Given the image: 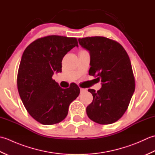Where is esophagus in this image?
Listing matches in <instances>:
<instances>
[{
	"label": "esophagus",
	"instance_id": "obj_1",
	"mask_svg": "<svg viewBox=\"0 0 155 155\" xmlns=\"http://www.w3.org/2000/svg\"><path fill=\"white\" fill-rule=\"evenodd\" d=\"M80 90H81V93H83V92H84V91H86V88H80Z\"/></svg>",
	"mask_w": 155,
	"mask_h": 155
}]
</instances>
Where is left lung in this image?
<instances>
[{
    "instance_id": "8db88e82",
    "label": "left lung",
    "mask_w": 155,
    "mask_h": 155,
    "mask_svg": "<svg viewBox=\"0 0 155 155\" xmlns=\"http://www.w3.org/2000/svg\"><path fill=\"white\" fill-rule=\"evenodd\" d=\"M78 42L91 56L88 73L102 84L97 92L88 90L93 100L87 114L97 123H113L127 110L135 88L130 58L122 45L109 38L86 37L78 38Z\"/></svg>"
}]
</instances>
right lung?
<instances>
[{"instance_id": "1", "label": "right lung", "mask_w": 155, "mask_h": 155, "mask_svg": "<svg viewBox=\"0 0 155 155\" xmlns=\"http://www.w3.org/2000/svg\"><path fill=\"white\" fill-rule=\"evenodd\" d=\"M74 47H78L76 38L52 35L32 42L23 52L17 76L18 93L28 113L42 124L63 120L69 105L80 93L76 84L62 88L52 78L55 72H62V58Z\"/></svg>"}]
</instances>
